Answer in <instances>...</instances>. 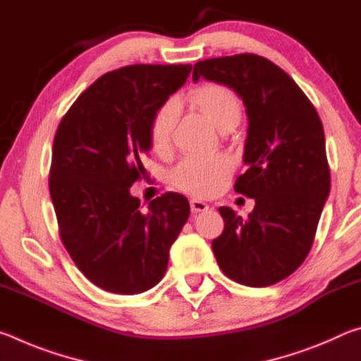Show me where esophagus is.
I'll return each mask as SVG.
<instances>
[{
  "instance_id": "obj_1",
  "label": "esophagus",
  "mask_w": 361,
  "mask_h": 361,
  "mask_svg": "<svg viewBox=\"0 0 361 361\" xmlns=\"http://www.w3.org/2000/svg\"><path fill=\"white\" fill-rule=\"evenodd\" d=\"M209 210V205L202 200H197V199H192L191 200V212L192 213H200V212H207Z\"/></svg>"
}]
</instances>
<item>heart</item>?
Masks as SVG:
<instances>
[{"label": "heart", "instance_id": "1", "mask_svg": "<svg viewBox=\"0 0 361 361\" xmlns=\"http://www.w3.org/2000/svg\"><path fill=\"white\" fill-rule=\"evenodd\" d=\"M188 100L197 108L219 130H231L242 119V100L228 85L218 82L200 84L189 90ZM176 121H178V103L167 100L159 106L149 121L148 138L151 148L157 154H166L172 146ZM232 164L226 156H212L204 159H185L172 172L173 185L188 194L209 197L215 194Z\"/></svg>", "mask_w": 361, "mask_h": 361}]
</instances>
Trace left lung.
I'll return each mask as SVG.
<instances>
[{"instance_id": "8db88e82", "label": "left lung", "mask_w": 361, "mask_h": 361, "mask_svg": "<svg viewBox=\"0 0 361 361\" xmlns=\"http://www.w3.org/2000/svg\"><path fill=\"white\" fill-rule=\"evenodd\" d=\"M199 78L234 89L248 114V169L234 189L255 199V209L243 219L219 207L224 229L212 242L213 253L234 282L274 285L307 258L329 194L322 121L301 87L256 54L202 60L192 71V81Z\"/></svg>"}]
</instances>
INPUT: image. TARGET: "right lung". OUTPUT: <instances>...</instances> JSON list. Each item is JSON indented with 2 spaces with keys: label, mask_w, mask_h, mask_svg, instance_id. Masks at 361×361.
<instances>
[{
  "label": "right lung",
  "mask_w": 361,
  "mask_h": 361,
  "mask_svg": "<svg viewBox=\"0 0 361 361\" xmlns=\"http://www.w3.org/2000/svg\"><path fill=\"white\" fill-rule=\"evenodd\" d=\"M191 65H129L89 85L60 121L49 192L63 247L90 282L119 295L161 282L169 250L189 216L185 195L166 192L148 212L130 194L146 178L149 121Z\"/></svg>",
  "instance_id": "right-lung-1"
}]
</instances>
